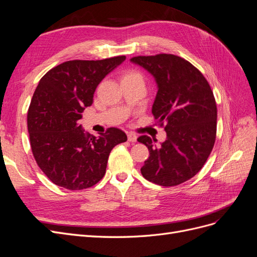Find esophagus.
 I'll return each instance as SVG.
<instances>
[{
	"instance_id": "esophagus-1",
	"label": "esophagus",
	"mask_w": 257,
	"mask_h": 257,
	"mask_svg": "<svg viewBox=\"0 0 257 257\" xmlns=\"http://www.w3.org/2000/svg\"><path fill=\"white\" fill-rule=\"evenodd\" d=\"M127 139L131 143H136L137 142V136L134 133H128L127 134Z\"/></svg>"
}]
</instances>
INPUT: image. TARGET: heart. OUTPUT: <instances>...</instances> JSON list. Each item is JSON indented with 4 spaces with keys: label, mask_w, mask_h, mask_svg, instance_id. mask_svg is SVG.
<instances>
[{
    "label": "heart",
    "mask_w": 257,
    "mask_h": 257,
    "mask_svg": "<svg viewBox=\"0 0 257 257\" xmlns=\"http://www.w3.org/2000/svg\"><path fill=\"white\" fill-rule=\"evenodd\" d=\"M127 78H136V79H143V77H142V75L139 74V73H137V72H128L127 74H125L124 75V77H123V79H127Z\"/></svg>",
    "instance_id": "obj_1"
}]
</instances>
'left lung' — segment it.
I'll return each instance as SVG.
<instances>
[{
	"instance_id": "1",
	"label": "left lung",
	"mask_w": 257,
	"mask_h": 257,
	"mask_svg": "<svg viewBox=\"0 0 257 257\" xmlns=\"http://www.w3.org/2000/svg\"><path fill=\"white\" fill-rule=\"evenodd\" d=\"M153 76L158 87L152 114L166 121V141L144 135L137 141L150 152L141 172L148 181L174 186L188 181L204 166L216 134V104L211 88L198 69L174 54L130 60Z\"/></svg>"
}]
</instances>
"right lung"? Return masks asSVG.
I'll return each mask as SVG.
<instances>
[{"mask_svg": "<svg viewBox=\"0 0 257 257\" xmlns=\"http://www.w3.org/2000/svg\"><path fill=\"white\" fill-rule=\"evenodd\" d=\"M124 60L120 56L67 61L38 82L28 111V131L37 165L54 184L72 191L96 184L106 173L112 148L127 141L116 127L95 137L78 123L99 82Z\"/></svg>", "mask_w": 257, "mask_h": 257, "instance_id": "1", "label": "right lung"}]
</instances>
